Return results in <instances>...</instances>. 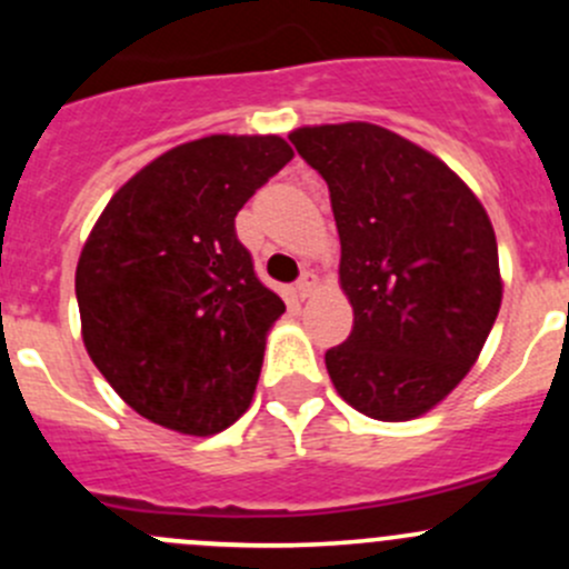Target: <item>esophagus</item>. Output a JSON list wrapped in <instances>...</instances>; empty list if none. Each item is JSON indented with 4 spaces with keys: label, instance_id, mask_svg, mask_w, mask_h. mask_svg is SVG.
I'll use <instances>...</instances> for the list:
<instances>
[{
    "label": "esophagus",
    "instance_id": "obj_1",
    "mask_svg": "<svg viewBox=\"0 0 569 569\" xmlns=\"http://www.w3.org/2000/svg\"><path fill=\"white\" fill-rule=\"evenodd\" d=\"M295 291H297V297H300V300H308V297H311L313 291H317V274H313V272H302V278L297 280Z\"/></svg>",
    "mask_w": 569,
    "mask_h": 569
}]
</instances>
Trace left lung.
Masks as SVG:
<instances>
[{"label": "left lung", "mask_w": 569, "mask_h": 569, "mask_svg": "<svg viewBox=\"0 0 569 569\" xmlns=\"http://www.w3.org/2000/svg\"><path fill=\"white\" fill-rule=\"evenodd\" d=\"M289 140L330 189L355 311L347 341L327 349V375L363 416H423L460 386L496 325L490 217L449 164L382 126H302Z\"/></svg>", "instance_id": "left-lung-1"}]
</instances>
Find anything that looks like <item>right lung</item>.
I'll use <instances>...</instances> for the list:
<instances>
[{"instance_id":"add662e5","label":"right lung","mask_w":569,"mask_h":569,"mask_svg":"<svg viewBox=\"0 0 569 569\" xmlns=\"http://www.w3.org/2000/svg\"><path fill=\"white\" fill-rule=\"evenodd\" d=\"M291 157L278 134L183 142L131 176L90 231L77 263L84 347L148 421L206 438L250 407L286 306L233 220Z\"/></svg>"}]
</instances>
